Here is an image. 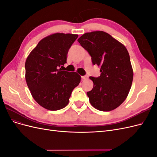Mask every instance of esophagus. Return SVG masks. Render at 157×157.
Returning <instances> with one entry per match:
<instances>
[{
	"label": "esophagus",
	"mask_w": 157,
	"mask_h": 157,
	"mask_svg": "<svg viewBox=\"0 0 157 157\" xmlns=\"http://www.w3.org/2000/svg\"><path fill=\"white\" fill-rule=\"evenodd\" d=\"M81 78L82 80H86L88 78V76H82Z\"/></svg>",
	"instance_id": "34e87169"
}]
</instances>
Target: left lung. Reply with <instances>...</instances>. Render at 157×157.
<instances>
[{
    "instance_id": "8db88e82",
    "label": "left lung",
    "mask_w": 157,
    "mask_h": 157,
    "mask_svg": "<svg viewBox=\"0 0 157 157\" xmlns=\"http://www.w3.org/2000/svg\"><path fill=\"white\" fill-rule=\"evenodd\" d=\"M78 42L91 56L92 63L100 67V77H90L94 82L87 92L90 103L99 111L114 110L126 99L134 77L126 48L102 31L84 33Z\"/></svg>"
}]
</instances>
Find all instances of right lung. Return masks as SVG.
<instances>
[{"label":"right lung","instance_id":"obj_1","mask_svg":"<svg viewBox=\"0 0 157 157\" xmlns=\"http://www.w3.org/2000/svg\"><path fill=\"white\" fill-rule=\"evenodd\" d=\"M78 35L56 33L42 39L25 61V80L33 98L40 106L57 111L67 105L73 89L81 77L62 71L67 55ZM63 67V66H62Z\"/></svg>","mask_w":157,"mask_h":157}]
</instances>
